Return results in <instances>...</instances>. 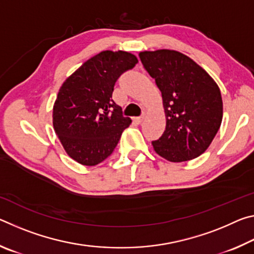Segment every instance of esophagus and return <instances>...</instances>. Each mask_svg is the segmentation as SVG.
Instances as JSON below:
<instances>
[{
    "label": "esophagus",
    "mask_w": 254,
    "mask_h": 254,
    "mask_svg": "<svg viewBox=\"0 0 254 254\" xmlns=\"http://www.w3.org/2000/svg\"><path fill=\"white\" fill-rule=\"evenodd\" d=\"M143 119H144V115H142V117H139V118H134V121L136 123H141L143 121Z\"/></svg>",
    "instance_id": "1"
}]
</instances>
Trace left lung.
<instances>
[{
	"label": "left lung",
	"mask_w": 254,
	"mask_h": 254,
	"mask_svg": "<svg viewBox=\"0 0 254 254\" xmlns=\"http://www.w3.org/2000/svg\"><path fill=\"white\" fill-rule=\"evenodd\" d=\"M144 69L162 95L166 131L151 144L170 162H183L204 153L221 127V91L204 68L179 51L159 49L139 54Z\"/></svg>",
	"instance_id": "1"
}]
</instances>
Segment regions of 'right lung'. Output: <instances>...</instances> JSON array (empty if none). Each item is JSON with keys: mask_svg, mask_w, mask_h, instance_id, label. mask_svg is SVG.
Returning a JSON list of instances; mask_svg holds the SVG:
<instances>
[{"mask_svg": "<svg viewBox=\"0 0 254 254\" xmlns=\"http://www.w3.org/2000/svg\"><path fill=\"white\" fill-rule=\"evenodd\" d=\"M136 63V56L127 51L104 50L86 60L63 83L54 104L53 124L72 160L96 166L113 152L132 121L123 117L112 94L120 75Z\"/></svg>", "mask_w": 254, "mask_h": 254, "instance_id": "1", "label": "right lung"}]
</instances>
